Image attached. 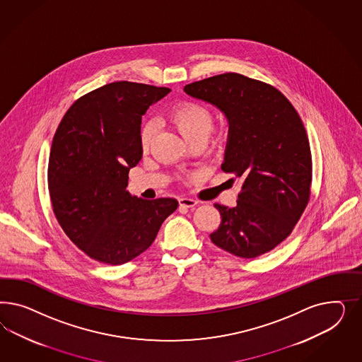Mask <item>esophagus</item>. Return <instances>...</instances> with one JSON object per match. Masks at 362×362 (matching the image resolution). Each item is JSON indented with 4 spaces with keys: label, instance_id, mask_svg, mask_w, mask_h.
Returning <instances> with one entry per match:
<instances>
[{
    "label": "esophagus",
    "instance_id": "34e87169",
    "mask_svg": "<svg viewBox=\"0 0 362 362\" xmlns=\"http://www.w3.org/2000/svg\"><path fill=\"white\" fill-rule=\"evenodd\" d=\"M179 204L182 207H186V209H194L197 206V202L195 199H191V197H180Z\"/></svg>",
    "mask_w": 362,
    "mask_h": 362
}]
</instances>
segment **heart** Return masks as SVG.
I'll list each match as a JSON object with an SVG mask.
<instances>
[{
  "label": "heart",
  "instance_id": "b5f03b06",
  "mask_svg": "<svg viewBox=\"0 0 362 362\" xmlns=\"http://www.w3.org/2000/svg\"><path fill=\"white\" fill-rule=\"evenodd\" d=\"M168 121L175 127L179 134L191 142L197 138H207L214 124V115L211 110L203 105L194 102L179 103L168 114ZM153 124L146 123L141 130V144L147 148L153 141Z\"/></svg>",
  "mask_w": 362,
  "mask_h": 362
}]
</instances>
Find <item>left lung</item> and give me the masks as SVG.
Masks as SVG:
<instances>
[{"instance_id":"1","label":"left lung","mask_w":362,"mask_h":362,"mask_svg":"<svg viewBox=\"0 0 362 362\" xmlns=\"http://www.w3.org/2000/svg\"><path fill=\"white\" fill-rule=\"evenodd\" d=\"M185 93L224 114L221 170L244 179L236 207L215 204L221 223L211 241L244 259L269 252L292 232L310 197V147L296 110L277 88L236 73L189 83Z\"/></svg>"}]
</instances>
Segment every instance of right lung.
I'll return each mask as SVG.
<instances>
[{
	"label": "right lung",
	"mask_w": 362,
	"mask_h": 362,
	"mask_svg": "<svg viewBox=\"0 0 362 362\" xmlns=\"http://www.w3.org/2000/svg\"><path fill=\"white\" fill-rule=\"evenodd\" d=\"M170 91L127 81L105 85L76 100L55 132L47 170L55 218L97 262L135 259L177 209L176 199L146 200L126 189L142 159V115Z\"/></svg>",
	"instance_id": "obj_1"
}]
</instances>
